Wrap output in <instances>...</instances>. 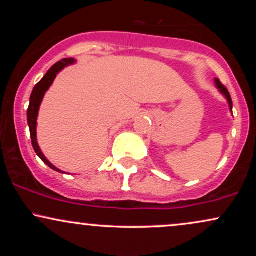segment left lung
Listing matches in <instances>:
<instances>
[{
	"mask_svg": "<svg viewBox=\"0 0 256 256\" xmlns=\"http://www.w3.org/2000/svg\"><path fill=\"white\" fill-rule=\"evenodd\" d=\"M216 86H218V89L220 90V92H222V95H225V98H228V104H230V108H231V110H232V100H231L230 92H228V89H226V88L224 86V85H222V83H220V80H219V79H216Z\"/></svg>",
	"mask_w": 256,
	"mask_h": 256,
	"instance_id": "8db88e82",
	"label": "left lung"
}]
</instances>
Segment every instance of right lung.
Returning <instances> with one entry per match:
<instances>
[{
    "instance_id": "obj_1",
    "label": "right lung",
    "mask_w": 256,
    "mask_h": 256,
    "mask_svg": "<svg viewBox=\"0 0 256 256\" xmlns=\"http://www.w3.org/2000/svg\"><path fill=\"white\" fill-rule=\"evenodd\" d=\"M73 62H74V60H73V58H64V60L58 61V62L54 64V66L50 67V70L46 72V74L44 76V77L40 79V82H38V83L36 84V86H34V90H32L31 98H30V104H28V128H30L32 146H34V152H36V154L40 156V160H42L46 165H48L50 168H52L54 171H58V172H61V171L60 170H58L54 165H52V164L46 160V156L43 155V152H40V146H38L37 137H36L37 116H38V110H40V102H42V100H43L44 94H46V91L48 90L49 86L52 84V82H54V79H55V77H56L58 73L60 72L62 68H64L66 66H68V64H72Z\"/></svg>"
}]
</instances>
